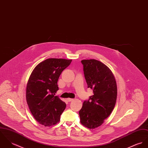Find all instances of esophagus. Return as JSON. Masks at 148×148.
Segmentation results:
<instances>
[{
  "mask_svg": "<svg viewBox=\"0 0 148 148\" xmlns=\"http://www.w3.org/2000/svg\"><path fill=\"white\" fill-rule=\"evenodd\" d=\"M67 100L68 101H72L73 100H74V99L67 98Z\"/></svg>",
  "mask_w": 148,
  "mask_h": 148,
  "instance_id": "obj_1",
  "label": "esophagus"
}]
</instances>
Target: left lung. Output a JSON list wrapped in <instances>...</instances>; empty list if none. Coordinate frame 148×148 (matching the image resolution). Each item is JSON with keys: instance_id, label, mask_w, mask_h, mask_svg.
Segmentation results:
<instances>
[{"instance_id": "8db88e82", "label": "left lung", "mask_w": 148, "mask_h": 148, "mask_svg": "<svg viewBox=\"0 0 148 148\" xmlns=\"http://www.w3.org/2000/svg\"><path fill=\"white\" fill-rule=\"evenodd\" d=\"M84 77L93 95L84 101L79 112L81 123L89 129L100 126L113 111L117 99L115 77L108 67L94 60H83Z\"/></svg>"}]
</instances>
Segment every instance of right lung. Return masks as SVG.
<instances>
[{"mask_svg":"<svg viewBox=\"0 0 148 148\" xmlns=\"http://www.w3.org/2000/svg\"><path fill=\"white\" fill-rule=\"evenodd\" d=\"M71 60L49 58L33 69L27 84L26 100L31 114L40 124L49 127L58 123L66 104L55 94L57 82Z\"/></svg>","mask_w":148,"mask_h":148,"instance_id":"add662e5","label":"right lung"}]
</instances>
